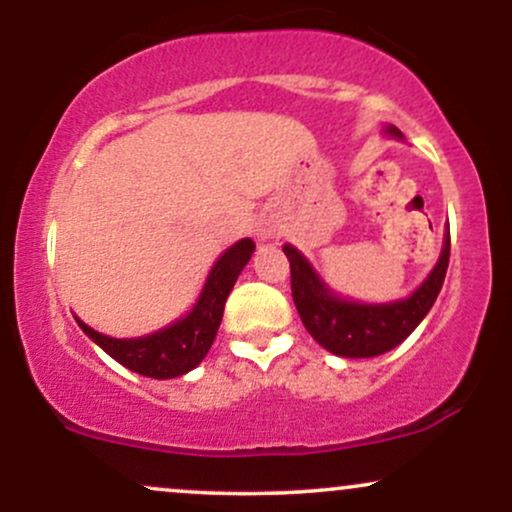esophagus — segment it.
<instances>
[{
  "mask_svg": "<svg viewBox=\"0 0 512 512\" xmlns=\"http://www.w3.org/2000/svg\"><path fill=\"white\" fill-rule=\"evenodd\" d=\"M274 236V228L272 226H257V238L260 240H267Z\"/></svg>",
  "mask_w": 512,
  "mask_h": 512,
  "instance_id": "obj_1",
  "label": "esophagus"
}]
</instances>
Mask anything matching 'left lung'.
<instances>
[{
  "label": "left lung",
  "mask_w": 512,
  "mask_h": 512,
  "mask_svg": "<svg viewBox=\"0 0 512 512\" xmlns=\"http://www.w3.org/2000/svg\"><path fill=\"white\" fill-rule=\"evenodd\" d=\"M387 134L402 137L397 127H387ZM284 255L291 264L293 303L310 337L337 356L370 358L402 344L433 308L448 272L450 228H445L443 252L424 284L395 303L368 305L339 298L293 245H284Z\"/></svg>",
  "instance_id": "left-lung-1"
}]
</instances>
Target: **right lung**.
<instances>
[{
  "label": "right lung",
  "mask_w": 512,
  "mask_h": 512,
  "mask_svg": "<svg viewBox=\"0 0 512 512\" xmlns=\"http://www.w3.org/2000/svg\"><path fill=\"white\" fill-rule=\"evenodd\" d=\"M252 252H255V243L250 238L231 245L211 267L195 308L185 317H180L178 322L154 334L137 339H113L88 327L79 317H76V322L86 337L101 346L105 354L113 356L117 363L134 370V373L156 380L178 378V375L197 368L202 358L207 356L216 332H219L228 293H231L245 264L250 262Z\"/></svg>",
  "instance_id": "add662e5"
}]
</instances>
